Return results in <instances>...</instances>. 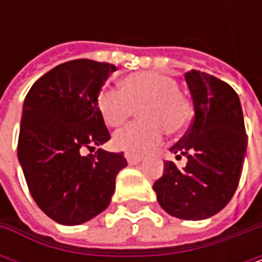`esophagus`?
<instances>
[{
	"label": "esophagus",
	"instance_id": "obj_1",
	"mask_svg": "<svg viewBox=\"0 0 262 262\" xmlns=\"http://www.w3.org/2000/svg\"><path fill=\"white\" fill-rule=\"evenodd\" d=\"M124 158L127 159V162H129V164H138V162H141V161H142V158H141V156L133 155V153H130V151L124 153Z\"/></svg>",
	"mask_w": 262,
	"mask_h": 262
}]
</instances>
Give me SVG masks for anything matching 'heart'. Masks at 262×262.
Here are the masks:
<instances>
[{"label":"heart","mask_w":262,"mask_h":262,"mask_svg":"<svg viewBox=\"0 0 262 262\" xmlns=\"http://www.w3.org/2000/svg\"><path fill=\"white\" fill-rule=\"evenodd\" d=\"M98 109L111 127L123 126L135 111L139 112L141 121L118 130L112 138L115 148L136 155L156 147L164 132L176 135L183 130L191 118V103L179 91V83L156 71L127 76L121 81V91H103Z\"/></svg>","instance_id":"obj_1"}]
</instances>
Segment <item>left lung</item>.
<instances>
[{"mask_svg":"<svg viewBox=\"0 0 262 262\" xmlns=\"http://www.w3.org/2000/svg\"><path fill=\"white\" fill-rule=\"evenodd\" d=\"M194 104L189 129L171 147L185 168L165 162L162 178L153 183L159 205L173 217L203 220L220 212L235 192L247 135L235 91L223 80L191 70L185 74Z\"/></svg>","mask_w":262,"mask_h":262,"instance_id":"left-lung-1","label":"left lung"}]
</instances>
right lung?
<instances>
[{
    "label": "right lung",
    "mask_w": 262,
    "mask_h": 262,
    "mask_svg": "<svg viewBox=\"0 0 262 262\" xmlns=\"http://www.w3.org/2000/svg\"><path fill=\"white\" fill-rule=\"evenodd\" d=\"M117 67L77 59L57 65L30 88L24 100L18 159L36 205L54 222L80 225L104 211L123 153L81 150L111 139L98 95Z\"/></svg>",
    "instance_id": "right-lung-1"
}]
</instances>
